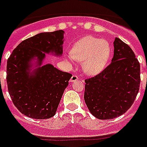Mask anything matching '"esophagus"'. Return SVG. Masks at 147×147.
Wrapping results in <instances>:
<instances>
[{
  "label": "esophagus",
  "instance_id": "esophagus-1",
  "mask_svg": "<svg viewBox=\"0 0 147 147\" xmlns=\"http://www.w3.org/2000/svg\"><path fill=\"white\" fill-rule=\"evenodd\" d=\"M79 79V77L77 76L76 75H73L72 76H71V78L70 79V82H76V81H77Z\"/></svg>",
  "mask_w": 147,
  "mask_h": 147
}]
</instances>
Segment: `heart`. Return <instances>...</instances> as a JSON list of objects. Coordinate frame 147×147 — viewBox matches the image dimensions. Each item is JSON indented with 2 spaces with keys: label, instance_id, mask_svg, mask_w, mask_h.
Masks as SVG:
<instances>
[{
  "label": "heart",
  "instance_id": "heart-1",
  "mask_svg": "<svg viewBox=\"0 0 147 147\" xmlns=\"http://www.w3.org/2000/svg\"><path fill=\"white\" fill-rule=\"evenodd\" d=\"M111 51V47L106 40L89 36L77 41L71 49V57L83 62L86 73L95 76L105 68Z\"/></svg>",
  "mask_w": 147,
  "mask_h": 147
}]
</instances>
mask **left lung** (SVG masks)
Masks as SVG:
<instances>
[{
    "instance_id": "8db88e82",
    "label": "left lung",
    "mask_w": 147,
    "mask_h": 147,
    "mask_svg": "<svg viewBox=\"0 0 147 147\" xmlns=\"http://www.w3.org/2000/svg\"><path fill=\"white\" fill-rule=\"evenodd\" d=\"M114 48L111 63L96 76L85 80L86 104L90 113L101 120L125 113L140 90V65L134 52L117 37Z\"/></svg>"
}]
</instances>
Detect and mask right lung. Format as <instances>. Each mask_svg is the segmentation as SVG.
Listing matches in <instances>:
<instances>
[{
	"mask_svg": "<svg viewBox=\"0 0 147 147\" xmlns=\"http://www.w3.org/2000/svg\"><path fill=\"white\" fill-rule=\"evenodd\" d=\"M63 30L41 32L18 44L7 62V84L14 105L27 117L47 119L53 117L71 74L51 64L40 67L45 54L61 56ZM38 57V68L32 73V60Z\"/></svg>",
	"mask_w": 147,
	"mask_h": 147,
	"instance_id": "add662e5",
	"label": "right lung"
}]
</instances>
